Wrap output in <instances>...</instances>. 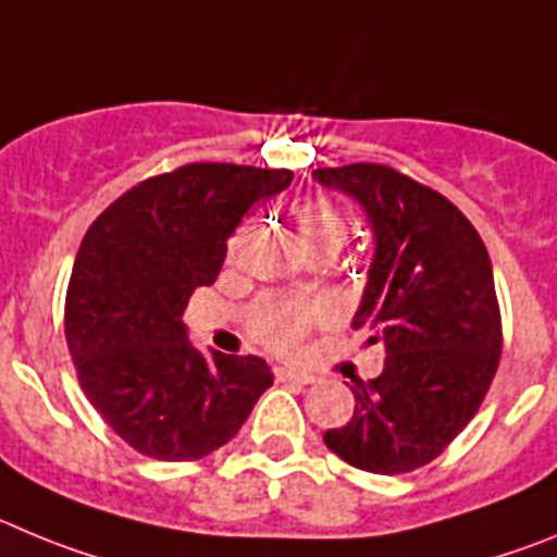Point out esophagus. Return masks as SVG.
<instances>
[{"mask_svg": "<svg viewBox=\"0 0 557 557\" xmlns=\"http://www.w3.org/2000/svg\"><path fill=\"white\" fill-rule=\"evenodd\" d=\"M274 377H277V383H299V385H310L315 383L313 374H305V372H294V369H274Z\"/></svg>", "mask_w": 557, "mask_h": 557, "instance_id": "obj_1", "label": "esophagus"}]
</instances>
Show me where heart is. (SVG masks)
Returning <instances> with one entry per match:
<instances>
[{"label": "heart", "instance_id": "obj_1", "mask_svg": "<svg viewBox=\"0 0 557 557\" xmlns=\"http://www.w3.org/2000/svg\"><path fill=\"white\" fill-rule=\"evenodd\" d=\"M294 219H297L299 233L310 249L324 247V244L341 247L347 242L349 222L344 210L330 197H322V194L299 197L294 202ZM319 315H322L319 308L310 302L267 297L249 310V327H252L255 338L274 352H294L308 335V330L319 322Z\"/></svg>", "mask_w": 557, "mask_h": 557}]
</instances>
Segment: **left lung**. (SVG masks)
I'll use <instances>...</instances> for the list:
<instances>
[{"mask_svg":"<svg viewBox=\"0 0 557 557\" xmlns=\"http://www.w3.org/2000/svg\"><path fill=\"white\" fill-rule=\"evenodd\" d=\"M366 210L374 258L355 330L383 344L380 377L355 380V413L324 444L355 469L403 474L438 458L497 374L503 322L483 238L438 191L380 163L315 169Z\"/></svg>","mask_w":557,"mask_h":557,"instance_id":"1","label":"left lung"}]
</instances>
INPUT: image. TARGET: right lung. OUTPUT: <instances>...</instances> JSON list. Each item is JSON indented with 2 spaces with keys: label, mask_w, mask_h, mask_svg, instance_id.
<instances>
[{
  "label": "right lung",
  "mask_w": 557,
  "mask_h": 557,
  "mask_svg": "<svg viewBox=\"0 0 557 557\" xmlns=\"http://www.w3.org/2000/svg\"><path fill=\"white\" fill-rule=\"evenodd\" d=\"M288 169L188 163L133 185L99 213L66 290L77 380L113 433L154 460H199L233 438L274 383L255 355H202L183 310L216 283L227 238Z\"/></svg>",
  "instance_id": "1"
}]
</instances>
